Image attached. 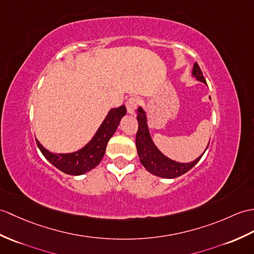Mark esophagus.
I'll use <instances>...</instances> for the list:
<instances>
[{"label":"esophagus","mask_w":254,"mask_h":254,"mask_svg":"<svg viewBox=\"0 0 254 254\" xmlns=\"http://www.w3.org/2000/svg\"><path fill=\"white\" fill-rule=\"evenodd\" d=\"M137 104H138V99L136 97H131L127 99V102L126 103L127 106V110L129 115H134L135 110L137 108Z\"/></svg>","instance_id":"34e87169"}]
</instances>
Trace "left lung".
Returning <instances> with one entry per match:
<instances>
[{"label":"left lung","instance_id":"8db88e82","mask_svg":"<svg viewBox=\"0 0 254 254\" xmlns=\"http://www.w3.org/2000/svg\"><path fill=\"white\" fill-rule=\"evenodd\" d=\"M191 75L193 78H196L198 81L202 82L207 85L201 70H200L198 64L194 63ZM211 99V98H210ZM137 121H138V131L136 134V149L137 154L139 157V160L143 164L144 168L159 178L163 179H175L179 176L183 175L184 173L188 172L191 168L196 166L197 162L201 159L203 154L207 148L204 149L201 156H199L196 160L191 162L183 163L178 162L175 160H172L166 155H163L162 152L158 149V147L155 145L154 140L151 138V135L149 132L148 123H147V116L146 111L143 109V107L137 108Z\"/></svg>","mask_w":254,"mask_h":254}]
</instances>
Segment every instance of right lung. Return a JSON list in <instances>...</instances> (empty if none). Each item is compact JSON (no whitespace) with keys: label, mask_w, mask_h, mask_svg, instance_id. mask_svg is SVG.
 <instances>
[{"label":"right lung","mask_w":254,"mask_h":254,"mask_svg":"<svg viewBox=\"0 0 254 254\" xmlns=\"http://www.w3.org/2000/svg\"><path fill=\"white\" fill-rule=\"evenodd\" d=\"M126 114V106H121L119 108H114L108 111L107 116L92 139L81 149L73 152L56 154V152L46 149L38 139L35 140H37L39 149L46 158V160L50 161L58 170H61L62 172L69 175L85 174L102 161L108 141L113 137L121 119Z\"/></svg>","instance_id":"1"}]
</instances>
